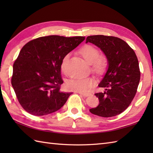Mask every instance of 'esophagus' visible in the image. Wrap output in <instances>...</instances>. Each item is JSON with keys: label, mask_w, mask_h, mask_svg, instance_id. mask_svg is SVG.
Here are the masks:
<instances>
[{"label": "esophagus", "mask_w": 153, "mask_h": 153, "mask_svg": "<svg viewBox=\"0 0 153 153\" xmlns=\"http://www.w3.org/2000/svg\"><path fill=\"white\" fill-rule=\"evenodd\" d=\"M79 93L80 94V95H83V97H88V96L91 95V93H82V92H79Z\"/></svg>", "instance_id": "esophagus-1"}]
</instances>
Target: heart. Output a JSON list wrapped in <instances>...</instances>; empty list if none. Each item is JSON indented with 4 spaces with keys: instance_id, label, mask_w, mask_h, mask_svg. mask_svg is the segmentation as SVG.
<instances>
[{
    "instance_id": "heart-1",
    "label": "heart",
    "mask_w": 153,
    "mask_h": 153,
    "mask_svg": "<svg viewBox=\"0 0 153 153\" xmlns=\"http://www.w3.org/2000/svg\"><path fill=\"white\" fill-rule=\"evenodd\" d=\"M79 53L89 64H91V69L97 74L102 73L107 65L106 58L100 56V52L96 47L92 45H87L79 51ZM70 54L65 55L62 60L61 70L64 71L65 66L69 60ZM95 84V82L90 77L74 78L70 80L68 83V87L70 90L79 92H86Z\"/></svg>"
}]
</instances>
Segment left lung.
Wrapping results in <instances>:
<instances>
[{
    "label": "left lung",
    "mask_w": 153,
    "mask_h": 153,
    "mask_svg": "<svg viewBox=\"0 0 153 153\" xmlns=\"http://www.w3.org/2000/svg\"><path fill=\"white\" fill-rule=\"evenodd\" d=\"M86 43L99 47L108 61V69L99 85L105 91L95 94L99 105L89 111L106 118L118 115L129 106L137 93L141 74L137 57L126 42L116 37L91 35L87 37Z\"/></svg>",
    "instance_id": "1"
}]
</instances>
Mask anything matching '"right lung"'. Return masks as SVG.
<instances>
[{
    "mask_svg": "<svg viewBox=\"0 0 153 153\" xmlns=\"http://www.w3.org/2000/svg\"><path fill=\"white\" fill-rule=\"evenodd\" d=\"M85 37L49 35L29 41L13 65L11 79L19 103L34 116H44L63 106L72 93L62 92L61 62Z\"/></svg>",
    "mask_w": 153,
    "mask_h": 153,
    "instance_id": "obj_1",
    "label": "right lung"
}]
</instances>
